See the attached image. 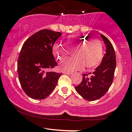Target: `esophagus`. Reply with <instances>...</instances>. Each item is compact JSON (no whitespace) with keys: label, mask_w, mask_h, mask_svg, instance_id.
<instances>
[{"label":"esophagus","mask_w":132,"mask_h":132,"mask_svg":"<svg viewBox=\"0 0 132 132\" xmlns=\"http://www.w3.org/2000/svg\"><path fill=\"white\" fill-rule=\"evenodd\" d=\"M63 73L66 74V75H71L72 74V73H71V72H69V71H64Z\"/></svg>","instance_id":"34e87169"}]
</instances>
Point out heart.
Listing matches in <instances>:
<instances>
[{
	"label": "heart",
	"instance_id": "1",
	"mask_svg": "<svg viewBox=\"0 0 132 132\" xmlns=\"http://www.w3.org/2000/svg\"><path fill=\"white\" fill-rule=\"evenodd\" d=\"M66 47L62 48L60 43H55L52 47L54 56L57 58H65L73 51L75 58L68 59L60 63L61 70L66 71H77L85 67L87 69L96 67L102 61V45L96 38L87 39L84 35H72L66 38Z\"/></svg>",
	"mask_w": 132,
	"mask_h": 132
}]
</instances>
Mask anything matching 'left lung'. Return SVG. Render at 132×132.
Here are the masks:
<instances>
[{
    "mask_svg": "<svg viewBox=\"0 0 132 132\" xmlns=\"http://www.w3.org/2000/svg\"><path fill=\"white\" fill-rule=\"evenodd\" d=\"M100 36L106 46L102 62L94 72L88 73L91 75L90 77H86L87 74H84L81 83L75 87L77 93L88 101L96 100L105 95L112 83L116 66V54L112 45L105 36Z\"/></svg>",
    "mask_w": 132,
    "mask_h": 132,
    "instance_id": "left-lung-1",
    "label": "left lung"
}]
</instances>
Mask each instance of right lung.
<instances>
[{
	"label": "right lung",
	"instance_id": "1",
	"mask_svg": "<svg viewBox=\"0 0 132 132\" xmlns=\"http://www.w3.org/2000/svg\"><path fill=\"white\" fill-rule=\"evenodd\" d=\"M59 32L43 29L23 43L17 64L20 83L25 94L34 100H43L54 90L61 73L46 72L57 65L52 54Z\"/></svg>",
	"mask_w": 132,
	"mask_h": 132
}]
</instances>
